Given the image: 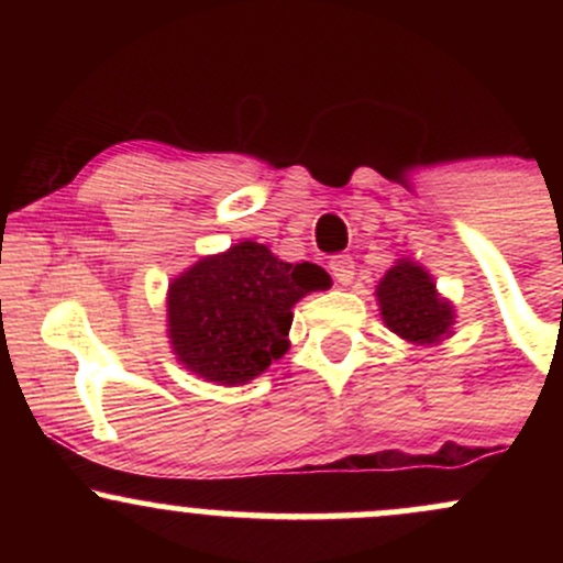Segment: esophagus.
Wrapping results in <instances>:
<instances>
[{"mask_svg":"<svg viewBox=\"0 0 563 563\" xmlns=\"http://www.w3.org/2000/svg\"><path fill=\"white\" fill-rule=\"evenodd\" d=\"M331 275L335 277V283H341V286H349V283L354 280L352 256H346V254L333 256V260H331Z\"/></svg>","mask_w":563,"mask_h":563,"instance_id":"1","label":"esophagus"}]
</instances>
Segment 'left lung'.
<instances>
[{"label": "left lung", "instance_id": "1", "mask_svg": "<svg viewBox=\"0 0 563 563\" xmlns=\"http://www.w3.org/2000/svg\"><path fill=\"white\" fill-rule=\"evenodd\" d=\"M376 301L384 325L407 344L437 346L455 333V303L439 294L429 269L410 256L386 269L376 286Z\"/></svg>", "mask_w": 563, "mask_h": 563}]
</instances>
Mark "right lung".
Segmentation results:
<instances>
[{
	"instance_id": "1",
	"label": "right lung",
	"mask_w": 563,
	"mask_h": 563,
	"mask_svg": "<svg viewBox=\"0 0 563 563\" xmlns=\"http://www.w3.org/2000/svg\"><path fill=\"white\" fill-rule=\"evenodd\" d=\"M325 288L331 275L318 264H288L256 241L200 256L166 290L174 357L211 384H249L288 352L290 309Z\"/></svg>"
}]
</instances>
